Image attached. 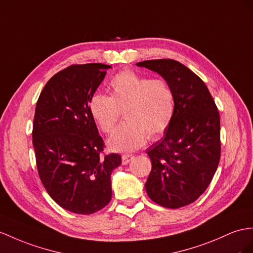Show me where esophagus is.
Here are the masks:
<instances>
[{
	"label": "esophagus",
	"mask_w": 253,
	"mask_h": 253,
	"mask_svg": "<svg viewBox=\"0 0 253 253\" xmlns=\"http://www.w3.org/2000/svg\"><path fill=\"white\" fill-rule=\"evenodd\" d=\"M133 159V156L132 155H129V154H125V155H123L122 156V164L123 165H127V164H129L130 163V161Z\"/></svg>",
	"instance_id": "1"
}]
</instances>
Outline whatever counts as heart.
I'll list each match as a JSON object with an SVG mask.
<instances>
[{"instance_id": "1", "label": "heart", "mask_w": 253, "mask_h": 253, "mask_svg": "<svg viewBox=\"0 0 253 253\" xmlns=\"http://www.w3.org/2000/svg\"><path fill=\"white\" fill-rule=\"evenodd\" d=\"M111 96L96 93L89 100V112L101 131L109 133L110 150L133 152L146 143L147 135L156 139L169 128L175 111V96L164 79H151L133 70H124L110 81Z\"/></svg>"}]
</instances>
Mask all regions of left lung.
Here are the masks:
<instances>
[{
    "mask_svg": "<svg viewBox=\"0 0 253 253\" xmlns=\"http://www.w3.org/2000/svg\"><path fill=\"white\" fill-rule=\"evenodd\" d=\"M160 75L175 96V111L161 140L147 148L152 171L145 183L155 203L179 209L194 202L215 174L220 159V116L205 83L174 60L135 64Z\"/></svg>",
    "mask_w": 253,
    "mask_h": 253,
    "instance_id": "obj_1",
    "label": "left lung"
}]
</instances>
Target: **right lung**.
<instances>
[{"label":"right lung","instance_id":"obj_1","mask_svg":"<svg viewBox=\"0 0 253 253\" xmlns=\"http://www.w3.org/2000/svg\"><path fill=\"white\" fill-rule=\"evenodd\" d=\"M110 65H71L44 85L36 103L33 146L42 183L64 210L89 215L111 201L119 154L103 156L89 100Z\"/></svg>","mask_w":253,"mask_h":253}]
</instances>
